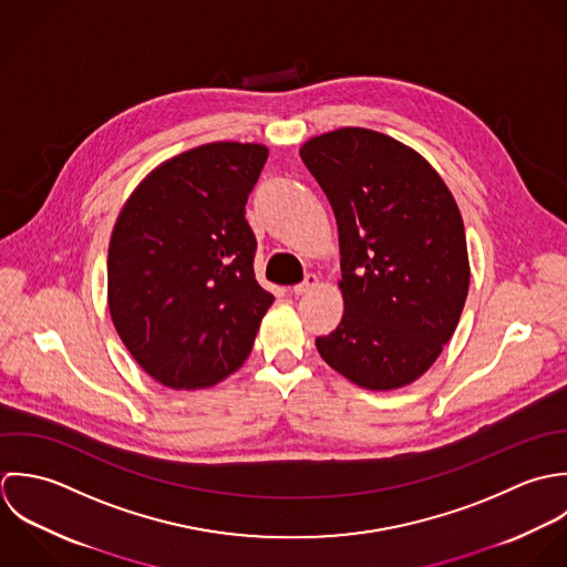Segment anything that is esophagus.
Masks as SVG:
<instances>
[{"label": "esophagus", "mask_w": 567, "mask_h": 567, "mask_svg": "<svg viewBox=\"0 0 567 567\" xmlns=\"http://www.w3.org/2000/svg\"><path fill=\"white\" fill-rule=\"evenodd\" d=\"M318 285H320L318 276L309 274L305 282H300V285H296V287H291V293H293V296H307V293H309V291H313Z\"/></svg>", "instance_id": "1"}]
</instances>
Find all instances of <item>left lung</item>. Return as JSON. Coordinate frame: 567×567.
I'll list each match as a JSON object with an SVG mask.
<instances>
[{
    "label": "left lung",
    "mask_w": 567,
    "mask_h": 567,
    "mask_svg": "<svg viewBox=\"0 0 567 567\" xmlns=\"http://www.w3.org/2000/svg\"><path fill=\"white\" fill-rule=\"evenodd\" d=\"M300 157L340 231L343 316L316 346L361 388H403L452 340L468 293L455 199L423 155L379 131L316 135Z\"/></svg>",
    "instance_id": "left-lung-1"
}]
</instances>
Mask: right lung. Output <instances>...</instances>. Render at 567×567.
Here are the masks:
<instances>
[{"mask_svg": "<svg viewBox=\"0 0 567 567\" xmlns=\"http://www.w3.org/2000/svg\"><path fill=\"white\" fill-rule=\"evenodd\" d=\"M267 146L213 142L151 171L117 215L107 300L133 359L173 390L236 372L274 302L254 276L247 197Z\"/></svg>", "mask_w": 567, "mask_h": 567, "instance_id": "1", "label": "right lung"}]
</instances>
